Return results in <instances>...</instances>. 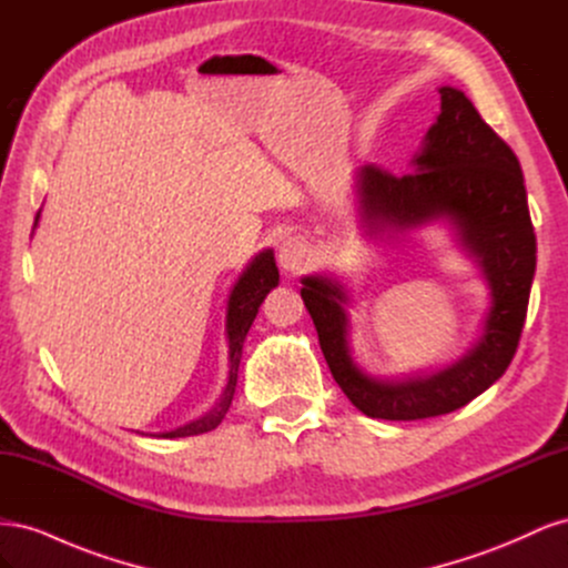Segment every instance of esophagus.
Wrapping results in <instances>:
<instances>
[{
	"mask_svg": "<svg viewBox=\"0 0 568 568\" xmlns=\"http://www.w3.org/2000/svg\"><path fill=\"white\" fill-rule=\"evenodd\" d=\"M277 261L284 272L298 274L313 263V248L303 236H286L277 251Z\"/></svg>",
	"mask_w": 568,
	"mask_h": 568,
	"instance_id": "obj_1",
	"label": "esophagus"
}]
</instances>
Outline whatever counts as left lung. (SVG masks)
<instances>
[{
	"label": "left lung",
	"mask_w": 568,
	"mask_h": 568,
	"mask_svg": "<svg viewBox=\"0 0 568 568\" xmlns=\"http://www.w3.org/2000/svg\"><path fill=\"white\" fill-rule=\"evenodd\" d=\"M438 92L440 113L412 159V173L395 178L376 165H363L355 170L353 192L369 236L434 222L450 225L490 294L478 338L438 372L382 379L353 357L348 288L329 274L301 280V296L326 365L348 400L374 419L448 415L500 379L517 353L536 274V234L519 159L462 90Z\"/></svg>",
	"instance_id": "1"
}]
</instances>
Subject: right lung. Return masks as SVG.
<instances>
[{"label":"right lung","instance_id":"1","mask_svg":"<svg viewBox=\"0 0 568 568\" xmlns=\"http://www.w3.org/2000/svg\"><path fill=\"white\" fill-rule=\"evenodd\" d=\"M38 220H40V213L36 217V225H38ZM277 284H280V270H277V263H274V251L265 248L253 257L242 274H239V280H236L232 294H230V301H227L225 336H227L230 372H227L225 388H222L220 398L215 400V405L209 412H205L203 417L175 428V432L159 434L161 438L199 436L205 432H213V428L222 419H225L227 409L232 405V398H234V388H236V379H239V363H242V348H244L246 334L257 315V307H261L265 296Z\"/></svg>","mask_w":568,"mask_h":568}]
</instances>
